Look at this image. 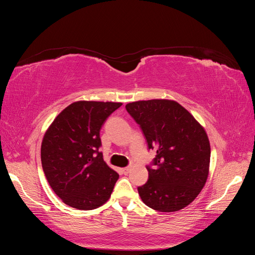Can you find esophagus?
<instances>
[{"mask_svg": "<svg viewBox=\"0 0 255 255\" xmlns=\"http://www.w3.org/2000/svg\"><path fill=\"white\" fill-rule=\"evenodd\" d=\"M129 170H130L129 167H126V168H122V169H121L122 173H125V174H128V173L129 172Z\"/></svg>", "mask_w": 255, "mask_h": 255, "instance_id": "esophagus-1", "label": "esophagus"}]
</instances>
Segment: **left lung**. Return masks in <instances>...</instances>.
Instances as JSON below:
<instances>
[{
  "mask_svg": "<svg viewBox=\"0 0 255 255\" xmlns=\"http://www.w3.org/2000/svg\"><path fill=\"white\" fill-rule=\"evenodd\" d=\"M140 126L155 168L138 187L142 202L157 212H177L201 192L210 172L211 145L204 128L173 100L153 99L126 105Z\"/></svg>",
  "mask_w": 255,
  "mask_h": 255,
  "instance_id": "obj_1",
  "label": "left lung"
}]
</instances>
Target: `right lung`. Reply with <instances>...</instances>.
Wrapping results in <instances>:
<instances>
[{
  "label": "right lung",
  "instance_id": "add662e5",
  "mask_svg": "<svg viewBox=\"0 0 255 255\" xmlns=\"http://www.w3.org/2000/svg\"><path fill=\"white\" fill-rule=\"evenodd\" d=\"M119 102H73L54 119L41 143V164L53 191L69 206L90 211L111 198L119 174L102 152L100 129Z\"/></svg>",
  "mask_w": 255,
  "mask_h": 255
}]
</instances>
